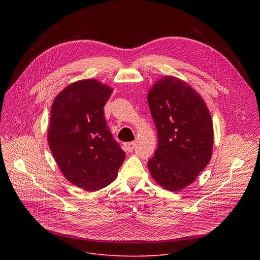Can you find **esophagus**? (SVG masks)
<instances>
[{
    "label": "esophagus",
    "instance_id": "obj_1",
    "mask_svg": "<svg viewBox=\"0 0 260 260\" xmlns=\"http://www.w3.org/2000/svg\"><path fill=\"white\" fill-rule=\"evenodd\" d=\"M136 146L135 142H128V143H124L123 147H124V150L127 152H133L134 151V148Z\"/></svg>",
    "mask_w": 260,
    "mask_h": 260
}]
</instances>
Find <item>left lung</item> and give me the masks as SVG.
<instances>
[{
    "label": "left lung",
    "instance_id": "obj_1",
    "mask_svg": "<svg viewBox=\"0 0 260 260\" xmlns=\"http://www.w3.org/2000/svg\"><path fill=\"white\" fill-rule=\"evenodd\" d=\"M147 101L158 138L148 170L160 187L182 190L196 181L212 157L210 111L194 88L174 76L156 80Z\"/></svg>",
    "mask_w": 260,
    "mask_h": 260
}]
</instances>
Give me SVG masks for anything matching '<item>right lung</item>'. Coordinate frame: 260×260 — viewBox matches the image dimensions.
Returning <instances> with one entry per match:
<instances>
[{"label":"right lung","instance_id":"1","mask_svg":"<svg viewBox=\"0 0 260 260\" xmlns=\"http://www.w3.org/2000/svg\"><path fill=\"white\" fill-rule=\"evenodd\" d=\"M112 92V87L96 79H82L66 86L52 103L50 151L63 177L85 191L112 183L125 158L104 115Z\"/></svg>","mask_w":260,"mask_h":260}]
</instances>
